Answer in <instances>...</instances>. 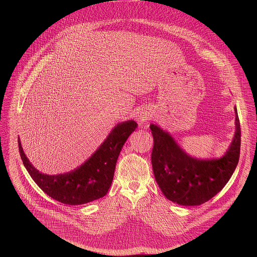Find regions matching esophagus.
Listing matches in <instances>:
<instances>
[{"instance_id":"esophagus-1","label":"esophagus","mask_w":257,"mask_h":257,"mask_svg":"<svg viewBox=\"0 0 257 257\" xmlns=\"http://www.w3.org/2000/svg\"><path fill=\"white\" fill-rule=\"evenodd\" d=\"M138 118H139L140 124H141V125H144V124L147 122V120L150 119V115H149V113H147V112H142V113L139 115Z\"/></svg>"}]
</instances>
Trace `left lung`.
I'll return each instance as SVG.
<instances>
[{
	"label": "left lung",
	"instance_id": "obj_1",
	"mask_svg": "<svg viewBox=\"0 0 257 257\" xmlns=\"http://www.w3.org/2000/svg\"><path fill=\"white\" fill-rule=\"evenodd\" d=\"M235 110L233 141L220 159L200 160L180 148L168 133L150 124L154 145L151 152L155 180L164 196L179 205L199 206L217 195L231 177L239 159L240 123Z\"/></svg>",
	"mask_w": 257,
	"mask_h": 257
}]
</instances>
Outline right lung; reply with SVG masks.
I'll list each match as a JSON object with an SVG mask.
<instances>
[{
	"mask_svg": "<svg viewBox=\"0 0 257 257\" xmlns=\"http://www.w3.org/2000/svg\"><path fill=\"white\" fill-rule=\"evenodd\" d=\"M137 126L135 120L117 123L85 163L64 174L46 175L37 171L24 153L20 140L19 150L31 177L46 195L60 203L77 206L107 195L121 147Z\"/></svg>",
	"mask_w": 257,
	"mask_h": 257,
	"instance_id": "obj_1",
	"label": "right lung"
}]
</instances>
